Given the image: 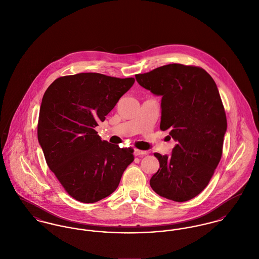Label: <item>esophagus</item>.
I'll return each mask as SVG.
<instances>
[{"mask_svg": "<svg viewBox=\"0 0 259 259\" xmlns=\"http://www.w3.org/2000/svg\"><path fill=\"white\" fill-rule=\"evenodd\" d=\"M134 153H135V155L136 156H143L146 155V154H148V152H147V151H144V150H139V149H137V148H135V150H134Z\"/></svg>", "mask_w": 259, "mask_h": 259, "instance_id": "esophagus-1", "label": "esophagus"}]
</instances>
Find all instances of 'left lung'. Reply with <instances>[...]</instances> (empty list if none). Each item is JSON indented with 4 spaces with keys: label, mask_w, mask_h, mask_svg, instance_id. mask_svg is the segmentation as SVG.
<instances>
[{
    "label": "left lung",
    "mask_w": 259,
    "mask_h": 259,
    "mask_svg": "<svg viewBox=\"0 0 259 259\" xmlns=\"http://www.w3.org/2000/svg\"><path fill=\"white\" fill-rule=\"evenodd\" d=\"M162 96L160 130L177 144L172 155L154 153L160 168L150 180L160 196L177 202L198 195L209 184L223 152L227 118L215 81L199 67L170 64L136 75Z\"/></svg>",
    "instance_id": "obj_1"
}]
</instances>
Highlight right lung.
<instances>
[{"mask_svg":"<svg viewBox=\"0 0 259 259\" xmlns=\"http://www.w3.org/2000/svg\"><path fill=\"white\" fill-rule=\"evenodd\" d=\"M134 83V77L81 72L57 78L44 93L38 141L48 167L77 201L109 196L134 161V149L101 140L94 130Z\"/></svg>","mask_w":259,"mask_h":259,"instance_id":"1","label":"right lung"}]
</instances>
